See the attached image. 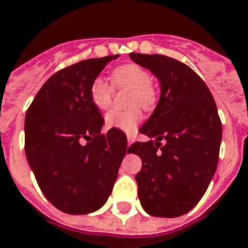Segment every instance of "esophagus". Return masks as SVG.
Instances as JSON below:
<instances>
[{
	"label": "esophagus",
	"instance_id": "obj_1",
	"mask_svg": "<svg viewBox=\"0 0 248 248\" xmlns=\"http://www.w3.org/2000/svg\"><path fill=\"white\" fill-rule=\"evenodd\" d=\"M126 140H128V146H130V144L133 143L134 137L132 134H126Z\"/></svg>",
	"mask_w": 248,
	"mask_h": 248
}]
</instances>
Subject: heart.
I'll return each instance as SVG.
<instances>
[{
    "mask_svg": "<svg viewBox=\"0 0 248 248\" xmlns=\"http://www.w3.org/2000/svg\"><path fill=\"white\" fill-rule=\"evenodd\" d=\"M112 86L115 88H130L126 94L125 104L130 106L126 110L110 111L106 118V125L108 128L132 133L142 120L140 106L144 110L150 108L156 102V92L152 86V77L147 70L137 64H124L112 70ZM114 96V90L102 78H96L91 83L90 98L96 108L105 111L110 108Z\"/></svg>",
    "mask_w": 248,
    "mask_h": 248,
    "instance_id": "heart-1",
    "label": "heart"
}]
</instances>
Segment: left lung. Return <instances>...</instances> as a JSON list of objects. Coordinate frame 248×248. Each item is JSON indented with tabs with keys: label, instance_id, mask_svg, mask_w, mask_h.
Returning a JSON list of instances; mask_svg holds the SVG:
<instances>
[{
	"label": "left lung",
	"instance_id": "8db88e82",
	"mask_svg": "<svg viewBox=\"0 0 248 248\" xmlns=\"http://www.w3.org/2000/svg\"><path fill=\"white\" fill-rule=\"evenodd\" d=\"M129 57L161 86L155 111L140 129L156 140L128 148L142 160L138 197L152 217H180L202 199L217 170L221 142L217 104L205 82L183 62L162 55Z\"/></svg>",
	"mask_w": 248,
	"mask_h": 248
}]
</instances>
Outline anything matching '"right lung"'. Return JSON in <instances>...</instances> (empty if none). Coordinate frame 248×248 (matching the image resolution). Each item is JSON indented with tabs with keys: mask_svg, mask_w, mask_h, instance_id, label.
Returning a JSON list of instances; mask_svg holds the SVG:
<instances>
[{
	"mask_svg": "<svg viewBox=\"0 0 248 248\" xmlns=\"http://www.w3.org/2000/svg\"><path fill=\"white\" fill-rule=\"evenodd\" d=\"M106 56L61 69L38 91L25 115V155L46 199L61 211H96L112 191L126 152V137L111 128L91 102V83Z\"/></svg>",
	"mask_w": 248,
	"mask_h": 248,
	"instance_id": "obj_1",
	"label": "right lung"
}]
</instances>
